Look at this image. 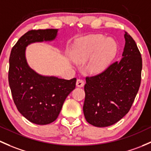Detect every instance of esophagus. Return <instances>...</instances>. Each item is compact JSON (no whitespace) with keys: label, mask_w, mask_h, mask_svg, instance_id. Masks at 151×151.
Here are the masks:
<instances>
[{"label":"esophagus","mask_w":151,"mask_h":151,"mask_svg":"<svg viewBox=\"0 0 151 151\" xmlns=\"http://www.w3.org/2000/svg\"><path fill=\"white\" fill-rule=\"evenodd\" d=\"M85 83H84V81L82 80H80V79H78L77 80V82H76V85L79 88H82V87L84 86Z\"/></svg>","instance_id":"34e87169"}]
</instances>
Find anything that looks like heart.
I'll use <instances>...</instances> for the list:
<instances>
[{
	"instance_id": "obj_1",
	"label": "heart",
	"mask_w": 151,
	"mask_h": 151,
	"mask_svg": "<svg viewBox=\"0 0 151 151\" xmlns=\"http://www.w3.org/2000/svg\"><path fill=\"white\" fill-rule=\"evenodd\" d=\"M116 52L117 45L114 40L106 38L102 35H93L77 40L71 47V55L79 63L90 60L88 70L98 73L107 67Z\"/></svg>"
}]
</instances>
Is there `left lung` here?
Returning a JSON list of instances; mask_svg holds the SVG:
<instances>
[{
    "mask_svg": "<svg viewBox=\"0 0 151 151\" xmlns=\"http://www.w3.org/2000/svg\"><path fill=\"white\" fill-rule=\"evenodd\" d=\"M122 58L106 70L86 77L83 112L98 127L114 124L129 112L141 82L142 57L133 38L125 32Z\"/></svg>",
    "mask_w": 151,
    "mask_h": 151,
    "instance_id": "8db88e82",
    "label": "left lung"
}]
</instances>
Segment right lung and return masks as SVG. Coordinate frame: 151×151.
<instances>
[{
    "mask_svg": "<svg viewBox=\"0 0 151 151\" xmlns=\"http://www.w3.org/2000/svg\"><path fill=\"white\" fill-rule=\"evenodd\" d=\"M58 30L28 31L19 39L11 51L9 82L13 100L22 115L36 124L45 125L54 122L66 97L76 86V78L66 80L40 75L32 69L27 61V46L33 42L53 40Z\"/></svg>",
    "mask_w": 151,
    "mask_h": 151,
    "instance_id": "add662e5",
    "label": "right lung"
}]
</instances>
